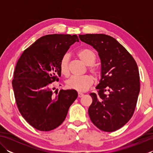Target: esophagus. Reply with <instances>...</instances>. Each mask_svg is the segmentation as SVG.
Instances as JSON below:
<instances>
[{"label":"esophagus","instance_id":"esophagus-1","mask_svg":"<svg viewBox=\"0 0 153 153\" xmlns=\"http://www.w3.org/2000/svg\"><path fill=\"white\" fill-rule=\"evenodd\" d=\"M83 96V94L82 93H78V97L79 98H81V97H82Z\"/></svg>","mask_w":153,"mask_h":153}]
</instances>
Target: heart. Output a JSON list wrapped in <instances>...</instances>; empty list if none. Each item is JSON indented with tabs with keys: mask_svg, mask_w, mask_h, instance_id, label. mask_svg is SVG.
Segmentation results:
<instances>
[{
	"mask_svg": "<svg viewBox=\"0 0 153 153\" xmlns=\"http://www.w3.org/2000/svg\"><path fill=\"white\" fill-rule=\"evenodd\" d=\"M77 56L86 66H88V70L96 77L100 75V71L99 68L94 66L97 55L95 52L90 48H82L77 52ZM60 72L63 76L68 77L69 76V67H68V56L64 55L61 58L59 64ZM93 78L89 76L85 75L83 76H72L67 81L66 84L68 88L76 90L77 91L83 92L88 89L93 85Z\"/></svg>",
	"mask_w": 153,
	"mask_h": 153,
	"instance_id": "b5f03b06",
	"label": "heart"
}]
</instances>
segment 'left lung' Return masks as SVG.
<instances>
[{"label": "left lung", "instance_id": "8db88e82", "mask_svg": "<svg viewBox=\"0 0 153 153\" xmlns=\"http://www.w3.org/2000/svg\"><path fill=\"white\" fill-rule=\"evenodd\" d=\"M80 40L95 48L101 62L98 93L89 95L88 112L93 124L106 132L118 130L134 114L140 91L137 63L114 38L105 34L79 35Z\"/></svg>", "mask_w": 153, "mask_h": 153}]
</instances>
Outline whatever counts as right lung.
Wrapping results in <instances>:
<instances>
[{"mask_svg": "<svg viewBox=\"0 0 153 153\" xmlns=\"http://www.w3.org/2000/svg\"><path fill=\"white\" fill-rule=\"evenodd\" d=\"M76 41V35H45L26 48L17 62L12 80L16 105L24 118L38 130L51 131L61 125L77 99L74 89H62L54 97L51 85L61 76V58Z\"/></svg>", "mask_w": 153, "mask_h": 153, "instance_id": "1", "label": "right lung"}]
</instances>
